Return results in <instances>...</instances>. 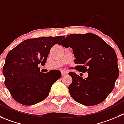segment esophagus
Wrapping results in <instances>:
<instances>
[{"label":"esophagus","mask_w":124,"mask_h":124,"mask_svg":"<svg viewBox=\"0 0 124 124\" xmlns=\"http://www.w3.org/2000/svg\"><path fill=\"white\" fill-rule=\"evenodd\" d=\"M68 74V72L67 71V70H61V74H62V75H63V76L67 75V74Z\"/></svg>","instance_id":"obj_1"}]
</instances>
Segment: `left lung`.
Segmentation results:
<instances>
[{
    "label": "left lung",
    "mask_w": 124,
    "mask_h": 124,
    "mask_svg": "<svg viewBox=\"0 0 124 124\" xmlns=\"http://www.w3.org/2000/svg\"><path fill=\"white\" fill-rule=\"evenodd\" d=\"M58 44L72 48L77 64L74 68L88 73L85 78L74 72L69 73L72 78L68 87L72 97L86 106L103 102L114 89L119 76L117 58L113 48L91 33L69 35Z\"/></svg>",
    "instance_id": "1"
}]
</instances>
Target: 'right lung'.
<instances>
[{
  "label": "right lung",
  "instance_id": "right-lung-1",
  "mask_svg": "<svg viewBox=\"0 0 124 124\" xmlns=\"http://www.w3.org/2000/svg\"><path fill=\"white\" fill-rule=\"evenodd\" d=\"M62 39L61 36L28 39L8 52L3 67L5 85L16 102L32 105L48 96L61 73L41 72L38 64H45L50 49Z\"/></svg>",
  "mask_w": 124,
  "mask_h": 124
}]
</instances>
